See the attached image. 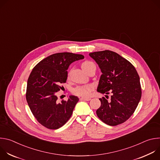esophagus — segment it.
<instances>
[{
  "mask_svg": "<svg viewBox=\"0 0 160 160\" xmlns=\"http://www.w3.org/2000/svg\"><path fill=\"white\" fill-rule=\"evenodd\" d=\"M90 99H91L90 98H80V100H84V101H88Z\"/></svg>",
  "mask_w": 160,
  "mask_h": 160,
  "instance_id": "1",
  "label": "esophagus"
}]
</instances>
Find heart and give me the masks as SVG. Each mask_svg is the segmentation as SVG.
I'll return each mask as SVG.
<instances>
[{
  "mask_svg": "<svg viewBox=\"0 0 160 160\" xmlns=\"http://www.w3.org/2000/svg\"><path fill=\"white\" fill-rule=\"evenodd\" d=\"M94 64L92 62L86 61L82 62L81 66L82 69L85 72H87V70L91 67V66H92ZM92 89H93V86L90 84L78 85L72 89V92L75 95H77L78 96L88 97L90 95V92L92 90Z\"/></svg>",
  "mask_w": 160,
  "mask_h": 160,
  "instance_id": "1",
  "label": "heart"
}]
</instances>
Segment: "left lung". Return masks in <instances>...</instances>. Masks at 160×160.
<instances>
[{"label": "left lung", "mask_w": 160, "mask_h": 160, "mask_svg": "<svg viewBox=\"0 0 160 160\" xmlns=\"http://www.w3.org/2000/svg\"><path fill=\"white\" fill-rule=\"evenodd\" d=\"M89 56L96 61L102 72L98 92L112 93L109 101L107 95V99H99L101 104L96 111L97 115L110 126L123 123L133 115L141 100L139 76L128 60L115 52L106 50L90 53Z\"/></svg>", "instance_id": "8db88e82"}]
</instances>
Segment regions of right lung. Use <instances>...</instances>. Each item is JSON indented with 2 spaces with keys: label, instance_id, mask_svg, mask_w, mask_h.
I'll return each instance as SVG.
<instances>
[{
  "label": "right lung",
  "instance_id": "1",
  "mask_svg": "<svg viewBox=\"0 0 160 160\" xmlns=\"http://www.w3.org/2000/svg\"><path fill=\"white\" fill-rule=\"evenodd\" d=\"M84 56L70 52L52 54L40 61L27 82L26 99L37 120L49 129H58L69 120L79 99L70 96L59 103L56 92L66 83L69 66Z\"/></svg>",
  "mask_w": 160,
  "mask_h": 160
}]
</instances>
